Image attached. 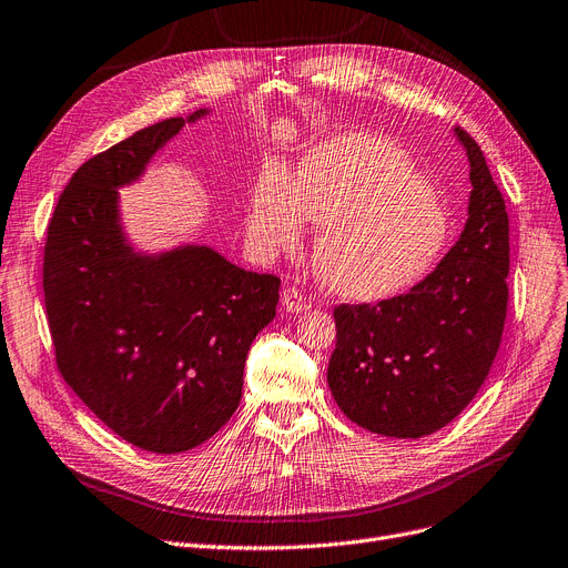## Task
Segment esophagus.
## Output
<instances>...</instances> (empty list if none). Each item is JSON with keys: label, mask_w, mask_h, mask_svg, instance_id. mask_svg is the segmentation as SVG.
Wrapping results in <instances>:
<instances>
[{"label": "esophagus", "mask_w": 568, "mask_h": 568, "mask_svg": "<svg viewBox=\"0 0 568 568\" xmlns=\"http://www.w3.org/2000/svg\"><path fill=\"white\" fill-rule=\"evenodd\" d=\"M281 304L287 313H302L306 308V297L297 287H285L281 292Z\"/></svg>", "instance_id": "34e87169"}]
</instances>
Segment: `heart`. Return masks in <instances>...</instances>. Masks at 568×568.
I'll return each mask as SVG.
<instances>
[{
    "instance_id": "heart-1",
    "label": "heart",
    "mask_w": 568,
    "mask_h": 568,
    "mask_svg": "<svg viewBox=\"0 0 568 568\" xmlns=\"http://www.w3.org/2000/svg\"><path fill=\"white\" fill-rule=\"evenodd\" d=\"M308 220L323 225L315 268L343 300L374 304L423 283L446 253L453 220L438 192L383 136L351 132L315 145L290 179L257 176L245 236L257 260L297 251Z\"/></svg>"
}]
</instances>
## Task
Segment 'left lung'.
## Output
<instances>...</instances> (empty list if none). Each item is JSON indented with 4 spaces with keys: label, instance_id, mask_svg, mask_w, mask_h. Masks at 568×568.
Here are the masks:
<instances>
[{
    "label": "left lung",
    "instance_id": "1",
    "mask_svg": "<svg viewBox=\"0 0 568 568\" xmlns=\"http://www.w3.org/2000/svg\"><path fill=\"white\" fill-rule=\"evenodd\" d=\"M468 158V220L432 274L378 304L334 308L327 383L345 417L368 432L420 438L471 404L497 357L508 306V213L480 145Z\"/></svg>",
    "mask_w": 568,
    "mask_h": 568
}]
</instances>
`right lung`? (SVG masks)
Returning <instances> with one entry per match:
<instances>
[{
    "instance_id": "right-lung-1",
    "label": "right lung",
    "mask_w": 568,
    "mask_h": 568,
    "mask_svg": "<svg viewBox=\"0 0 568 568\" xmlns=\"http://www.w3.org/2000/svg\"><path fill=\"white\" fill-rule=\"evenodd\" d=\"M169 118L90 158L48 223L43 297L67 385L132 446H202L241 402L243 366L274 320L281 278L245 271L209 245L143 255L120 225L118 187L185 122Z\"/></svg>"
}]
</instances>
